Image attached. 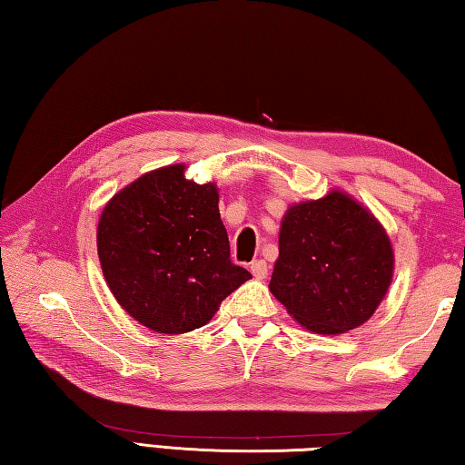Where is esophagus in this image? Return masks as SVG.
I'll return each mask as SVG.
<instances>
[{
	"label": "esophagus",
	"mask_w": 465,
	"mask_h": 465,
	"mask_svg": "<svg viewBox=\"0 0 465 465\" xmlns=\"http://www.w3.org/2000/svg\"><path fill=\"white\" fill-rule=\"evenodd\" d=\"M250 271L256 279H264L266 274H269V264H266L264 261H254L250 264Z\"/></svg>",
	"instance_id": "34e87169"
}]
</instances>
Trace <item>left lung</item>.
<instances>
[{"instance_id":"1","label":"left lung","mask_w":465,"mask_h":465,"mask_svg":"<svg viewBox=\"0 0 465 465\" xmlns=\"http://www.w3.org/2000/svg\"><path fill=\"white\" fill-rule=\"evenodd\" d=\"M391 271V243L377 219L330 193L287 211L269 287L302 326L341 334L373 316Z\"/></svg>"}]
</instances>
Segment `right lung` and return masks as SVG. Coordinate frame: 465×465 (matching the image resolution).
<instances>
[{
  "label": "right lung",
  "mask_w": 465,
  "mask_h": 465,
  "mask_svg": "<svg viewBox=\"0 0 465 465\" xmlns=\"http://www.w3.org/2000/svg\"><path fill=\"white\" fill-rule=\"evenodd\" d=\"M217 203L215 184H196L184 166H168L106 204L98 223L102 272L139 324L162 334L191 332L252 277L232 262Z\"/></svg>",
  "instance_id": "obj_1"
}]
</instances>
